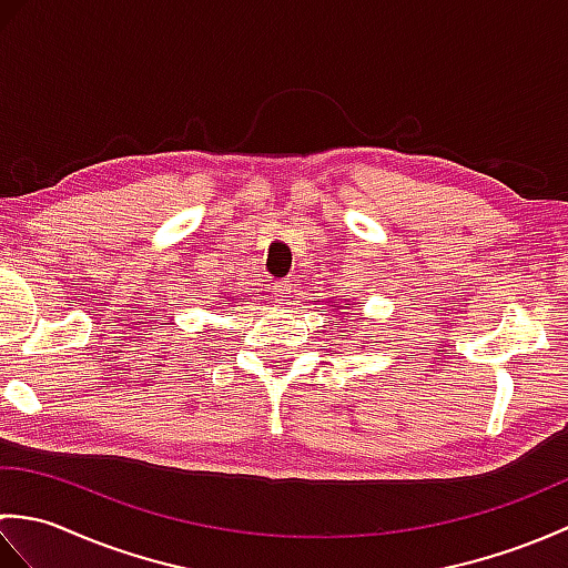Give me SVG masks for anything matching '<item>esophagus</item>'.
Instances as JSON below:
<instances>
[{
    "instance_id": "obj_1",
    "label": "esophagus",
    "mask_w": 568,
    "mask_h": 568,
    "mask_svg": "<svg viewBox=\"0 0 568 568\" xmlns=\"http://www.w3.org/2000/svg\"><path fill=\"white\" fill-rule=\"evenodd\" d=\"M273 295L277 297V300H291L293 297V281H277V283H273Z\"/></svg>"
}]
</instances>
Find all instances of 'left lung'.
<instances>
[{
    "mask_svg": "<svg viewBox=\"0 0 568 568\" xmlns=\"http://www.w3.org/2000/svg\"><path fill=\"white\" fill-rule=\"evenodd\" d=\"M332 310H334V312H339V310H342V305H339V307H336V305H332ZM354 329H356V327H354Z\"/></svg>",
    "mask_w": 568,
    "mask_h": 568,
    "instance_id": "obj_1",
    "label": "left lung"
}]
</instances>
